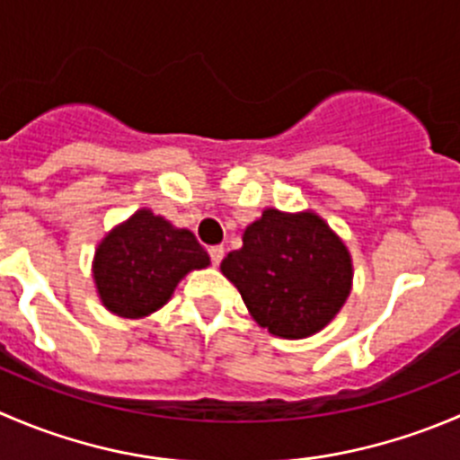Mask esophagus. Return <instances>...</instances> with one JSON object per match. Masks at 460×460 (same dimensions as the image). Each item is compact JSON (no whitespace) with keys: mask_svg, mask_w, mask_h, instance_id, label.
<instances>
[{"mask_svg":"<svg viewBox=\"0 0 460 460\" xmlns=\"http://www.w3.org/2000/svg\"><path fill=\"white\" fill-rule=\"evenodd\" d=\"M208 256H211L213 265H220L222 258H225V247H222V244H216V247L208 249Z\"/></svg>","mask_w":460,"mask_h":460,"instance_id":"obj_1","label":"esophagus"}]
</instances>
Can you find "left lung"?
Masks as SVG:
<instances>
[{
    "label": "left lung",
    "mask_w": 460,
    "mask_h": 460,
    "mask_svg": "<svg viewBox=\"0 0 460 460\" xmlns=\"http://www.w3.org/2000/svg\"><path fill=\"white\" fill-rule=\"evenodd\" d=\"M261 328L283 339L323 330L353 289L349 247L314 211L265 208L220 262Z\"/></svg>",
    "instance_id": "obj_1"
}]
</instances>
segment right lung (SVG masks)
<instances>
[{
    "label": "right lung",
    "instance_id": "1",
    "mask_svg": "<svg viewBox=\"0 0 460 460\" xmlns=\"http://www.w3.org/2000/svg\"><path fill=\"white\" fill-rule=\"evenodd\" d=\"M208 265L211 258L193 231L139 208L98 243L92 276L105 310L123 319H144L171 301L189 271Z\"/></svg>",
    "mask_w": 460,
    "mask_h": 460
}]
</instances>
